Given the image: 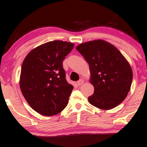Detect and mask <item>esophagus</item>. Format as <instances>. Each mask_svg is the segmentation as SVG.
<instances>
[{
    "label": "esophagus",
    "mask_w": 147,
    "mask_h": 147,
    "mask_svg": "<svg viewBox=\"0 0 147 147\" xmlns=\"http://www.w3.org/2000/svg\"><path fill=\"white\" fill-rule=\"evenodd\" d=\"M84 83V80L83 79H80V80H78V82H77V85H78V86H80V85H82V84Z\"/></svg>",
    "instance_id": "esophagus-1"
}]
</instances>
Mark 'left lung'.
Masks as SVG:
<instances>
[{"mask_svg":"<svg viewBox=\"0 0 147 147\" xmlns=\"http://www.w3.org/2000/svg\"><path fill=\"white\" fill-rule=\"evenodd\" d=\"M76 49L90 67V82L94 87L90 104L111 110L126 98L131 90L133 71L121 53L110 43L96 39L79 44Z\"/></svg>","mask_w":147,"mask_h":147,"instance_id":"obj_1","label":"left lung"}]
</instances>
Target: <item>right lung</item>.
<instances>
[{
	"instance_id": "1",
	"label": "right lung",
	"mask_w": 147,
	"mask_h": 147,
	"mask_svg": "<svg viewBox=\"0 0 147 147\" xmlns=\"http://www.w3.org/2000/svg\"><path fill=\"white\" fill-rule=\"evenodd\" d=\"M74 44L60 40L38 46L25 57L19 86L25 99L34 111L53 116L66 108L73 90L68 83L62 62Z\"/></svg>"
}]
</instances>
